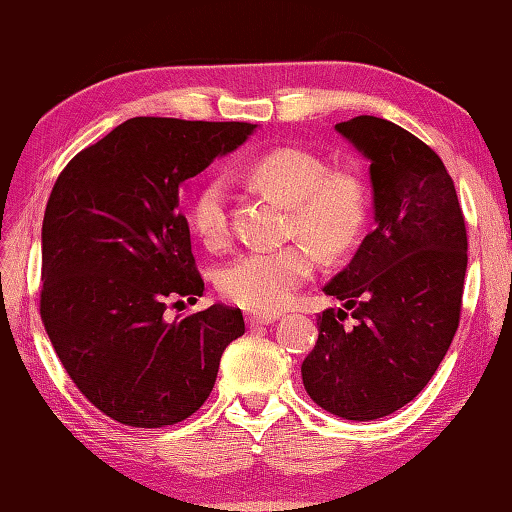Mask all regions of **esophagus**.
<instances>
[{"instance_id": "1", "label": "esophagus", "mask_w": 512, "mask_h": 512, "mask_svg": "<svg viewBox=\"0 0 512 512\" xmlns=\"http://www.w3.org/2000/svg\"><path fill=\"white\" fill-rule=\"evenodd\" d=\"M277 317L279 315H275V313H248L246 322H248L250 328H253V326H268V324H273Z\"/></svg>"}]
</instances>
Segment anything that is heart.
<instances>
[{"label": "heart", "instance_id": "heart-1", "mask_svg": "<svg viewBox=\"0 0 512 512\" xmlns=\"http://www.w3.org/2000/svg\"><path fill=\"white\" fill-rule=\"evenodd\" d=\"M246 175L259 190L290 208L288 228L304 235L328 255L355 242L366 219V190L348 170H326L317 155L302 148H275L257 157ZM190 224L208 246L228 237L226 184L208 177L190 204ZM317 253L308 242L284 248H253L226 264L217 275L222 293L253 310L284 308L295 290L313 275Z\"/></svg>", "mask_w": 512, "mask_h": 512}]
</instances>
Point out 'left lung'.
<instances>
[{"label": "left lung", "instance_id": "obj_1", "mask_svg": "<svg viewBox=\"0 0 512 512\" xmlns=\"http://www.w3.org/2000/svg\"><path fill=\"white\" fill-rule=\"evenodd\" d=\"M335 130L370 162L375 226L324 286L344 308L317 317L302 379L330 415L370 422L415 399L442 364L459 326L468 242L453 179L422 139L370 115ZM348 309L353 327L343 326Z\"/></svg>", "mask_w": 512, "mask_h": 512}]
</instances>
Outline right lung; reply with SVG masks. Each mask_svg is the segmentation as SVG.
<instances>
[{"label":"right lung","instance_id":"1","mask_svg":"<svg viewBox=\"0 0 512 512\" xmlns=\"http://www.w3.org/2000/svg\"><path fill=\"white\" fill-rule=\"evenodd\" d=\"M255 128L133 117L57 177L42 224V322L75 386L119 424L193 415L244 335L239 308L213 304L179 322L164 310L204 293L179 190Z\"/></svg>","mask_w":512,"mask_h":512}]
</instances>
